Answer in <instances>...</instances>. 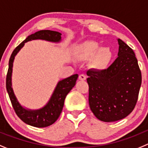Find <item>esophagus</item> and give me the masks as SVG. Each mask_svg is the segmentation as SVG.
<instances>
[{
	"instance_id": "obj_1",
	"label": "esophagus",
	"mask_w": 148,
	"mask_h": 148,
	"mask_svg": "<svg viewBox=\"0 0 148 148\" xmlns=\"http://www.w3.org/2000/svg\"><path fill=\"white\" fill-rule=\"evenodd\" d=\"M79 79L81 81H84L86 79V75H84V74H80L79 76Z\"/></svg>"
}]
</instances>
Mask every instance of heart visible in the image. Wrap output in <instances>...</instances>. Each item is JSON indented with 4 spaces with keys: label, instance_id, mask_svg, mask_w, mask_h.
<instances>
[{
    "label": "heart",
    "instance_id": "heart-1",
    "mask_svg": "<svg viewBox=\"0 0 148 148\" xmlns=\"http://www.w3.org/2000/svg\"><path fill=\"white\" fill-rule=\"evenodd\" d=\"M74 55L81 61L91 59V67L99 71L106 70L114 58V52L109 46H101L99 42L93 40L77 45L74 49Z\"/></svg>",
    "mask_w": 148,
    "mask_h": 148
}]
</instances>
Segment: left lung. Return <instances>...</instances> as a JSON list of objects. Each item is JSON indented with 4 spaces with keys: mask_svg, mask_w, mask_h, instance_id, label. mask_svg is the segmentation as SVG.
I'll use <instances>...</instances> for the list:
<instances>
[{
    "mask_svg": "<svg viewBox=\"0 0 148 148\" xmlns=\"http://www.w3.org/2000/svg\"><path fill=\"white\" fill-rule=\"evenodd\" d=\"M118 58L106 70L87 71L89 106L97 119L110 122L128 116L135 108L142 74L131 48L118 39Z\"/></svg>",
    "mask_w": 148,
    "mask_h": 148,
    "instance_id": "left-lung-1",
    "label": "left lung"
}]
</instances>
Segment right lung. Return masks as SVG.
I'll return each instance as SVG.
<instances>
[{"instance_id":"obj_1","label":"right lung","mask_w":148,"mask_h":148,"mask_svg":"<svg viewBox=\"0 0 148 148\" xmlns=\"http://www.w3.org/2000/svg\"><path fill=\"white\" fill-rule=\"evenodd\" d=\"M61 33L51 30H40L37 32L28 36L25 40L17 46L9 59V69L6 75V90L16 114L23 122L29 125L37 127H45L51 125L57 121L62 112L66 96L75 86L76 81L78 78V74H74L66 79L60 80L54 88L51 98L46 104V106L37 110L28 109L21 106L12 88V75L14 58L28 41L42 40L58 43L61 41Z\"/></svg>"}]
</instances>
